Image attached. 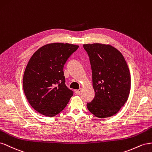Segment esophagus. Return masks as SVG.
I'll list each match as a JSON object with an SVG mask.
<instances>
[{
    "mask_svg": "<svg viewBox=\"0 0 152 152\" xmlns=\"http://www.w3.org/2000/svg\"><path fill=\"white\" fill-rule=\"evenodd\" d=\"M81 88H80V89H78V90H76V94H77V95H79V94H80V93H81Z\"/></svg>",
    "mask_w": 152,
    "mask_h": 152,
    "instance_id": "1",
    "label": "esophagus"
}]
</instances>
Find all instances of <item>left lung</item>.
<instances>
[{
  "mask_svg": "<svg viewBox=\"0 0 152 152\" xmlns=\"http://www.w3.org/2000/svg\"><path fill=\"white\" fill-rule=\"evenodd\" d=\"M92 71L95 97L86 104L99 118L116 114L127 101L131 90V75L122 54L110 45H83Z\"/></svg>",
  "mask_w": 152,
  "mask_h": 152,
  "instance_id": "left-lung-1",
  "label": "left lung"
}]
</instances>
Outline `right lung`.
I'll return each mask as SVG.
<instances>
[{
    "mask_svg": "<svg viewBox=\"0 0 152 152\" xmlns=\"http://www.w3.org/2000/svg\"><path fill=\"white\" fill-rule=\"evenodd\" d=\"M79 46L55 42L34 53L27 65L23 87L27 101L39 113L54 116L61 112L73 92L65 84L64 66Z\"/></svg>",
    "mask_w": 152,
    "mask_h": 152,
    "instance_id": "obj_1",
    "label": "right lung"
}]
</instances>
